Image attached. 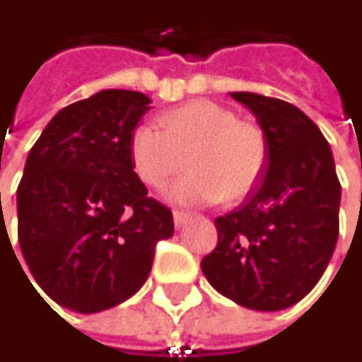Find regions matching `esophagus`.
<instances>
[{
    "label": "esophagus",
    "mask_w": 362,
    "mask_h": 362,
    "mask_svg": "<svg viewBox=\"0 0 362 362\" xmlns=\"http://www.w3.org/2000/svg\"><path fill=\"white\" fill-rule=\"evenodd\" d=\"M193 216L189 214V212H182V210H173V225H175V229H182L189 221H191Z\"/></svg>",
    "instance_id": "esophagus-1"
}]
</instances>
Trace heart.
Returning <instances> with one entry per match:
<instances>
[{
  "label": "heart",
  "instance_id": "heart-1",
  "mask_svg": "<svg viewBox=\"0 0 362 362\" xmlns=\"http://www.w3.org/2000/svg\"><path fill=\"white\" fill-rule=\"evenodd\" d=\"M160 129L137 124L129 137L135 175L160 189L189 163L191 171L167 191L175 204L242 202L267 165L263 129L221 103L199 99L158 116Z\"/></svg>",
  "mask_w": 362,
  "mask_h": 362
}]
</instances>
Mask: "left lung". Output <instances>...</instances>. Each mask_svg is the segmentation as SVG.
<instances>
[{"label":"left lung","instance_id":"8db88e82","mask_svg":"<svg viewBox=\"0 0 362 362\" xmlns=\"http://www.w3.org/2000/svg\"><path fill=\"white\" fill-rule=\"evenodd\" d=\"M231 97L255 114L269 154L246 202L214 221L218 244L202 272L227 299L278 312L322 278L339 235L341 187L329 141L297 105L246 90Z\"/></svg>","mask_w":362,"mask_h":362}]
</instances>
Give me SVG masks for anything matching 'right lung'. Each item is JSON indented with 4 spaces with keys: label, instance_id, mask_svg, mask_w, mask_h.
I'll return each mask as SVG.
<instances>
[{
    "label": "right lung",
    "instance_id": "1",
    "mask_svg": "<svg viewBox=\"0 0 362 362\" xmlns=\"http://www.w3.org/2000/svg\"><path fill=\"white\" fill-rule=\"evenodd\" d=\"M148 110L144 93L99 90L63 107L27 156L18 244L37 286L65 310L95 314L133 297L156 242L173 235L171 212L148 197L129 154Z\"/></svg>",
    "mask_w": 362,
    "mask_h": 362
}]
</instances>
